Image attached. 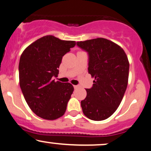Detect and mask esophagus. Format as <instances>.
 Segmentation results:
<instances>
[{
	"mask_svg": "<svg viewBox=\"0 0 151 151\" xmlns=\"http://www.w3.org/2000/svg\"><path fill=\"white\" fill-rule=\"evenodd\" d=\"M73 87H74V88H75V89H78L80 86H79V85H73Z\"/></svg>",
	"mask_w": 151,
	"mask_h": 151,
	"instance_id": "esophagus-1",
	"label": "esophagus"
}]
</instances>
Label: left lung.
I'll list each match as a JSON object with an SVG mask.
<instances>
[{
  "mask_svg": "<svg viewBox=\"0 0 151 151\" xmlns=\"http://www.w3.org/2000/svg\"><path fill=\"white\" fill-rule=\"evenodd\" d=\"M76 44L88 54V73L94 78L92 87L86 89V98L81 101L83 112L90 120H106L118 109L127 89V57L122 48L106 38Z\"/></svg>",
  "mask_w": 151,
  "mask_h": 151,
  "instance_id": "8db88e82",
  "label": "left lung"
}]
</instances>
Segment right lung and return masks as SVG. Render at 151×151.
I'll use <instances>...</instances> for the list:
<instances>
[{"instance_id": "right-lung-1", "label": "right lung", "mask_w": 151, "mask_h": 151, "mask_svg": "<svg viewBox=\"0 0 151 151\" xmlns=\"http://www.w3.org/2000/svg\"><path fill=\"white\" fill-rule=\"evenodd\" d=\"M75 45V41L45 36L28 46L20 57L22 94L31 111L40 118L53 120L66 112L73 86L55 82L52 78L57 77L62 57Z\"/></svg>"}]
</instances>
